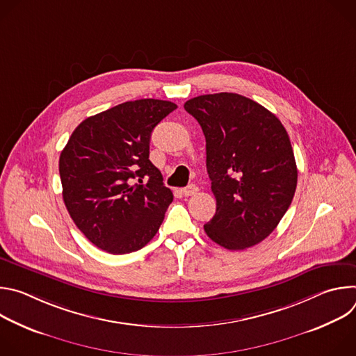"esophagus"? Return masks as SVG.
<instances>
[{
    "instance_id": "1",
    "label": "esophagus",
    "mask_w": 356,
    "mask_h": 356,
    "mask_svg": "<svg viewBox=\"0 0 356 356\" xmlns=\"http://www.w3.org/2000/svg\"><path fill=\"white\" fill-rule=\"evenodd\" d=\"M198 191V187L197 186H194V184H190V186H187V187H184L183 190H181V193H183V195H194L195 193Z\"/></svg>"
}]
</instances>
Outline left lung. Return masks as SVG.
<instances>
[{
  "label": "left lung",
  "mask_w": 356,
  "mask_h": 356,
  "mask_svg": "<svg viewBox=\"0 0 356 356\" xmlns=\"http://www.w3.org/2000/svg\"><path fill=\"white\" fill-rule=\"evenodd\" d=\"M184 110L206 136L207 172L217 200L206 234L229 250L262 242L286 214L297 186L284 127L269 110L235 92L194 97Z\"/></svg>",
  "instance_id": "obj_1"
}]
</instances>
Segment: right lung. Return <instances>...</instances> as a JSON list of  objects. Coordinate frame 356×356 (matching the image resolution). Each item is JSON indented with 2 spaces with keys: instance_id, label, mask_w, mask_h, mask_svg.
Returning a JSON list of instances; mask_svg holds the SVG:
<instances>
[{
  "instance_id": "obj_1",
  "label": "right lung",
  "mask_w": 356,
  "mask_h": 356,
  "mask_svg": "<svg viewBox=\"0 0 356 356\" xmlns=\"http://www.w3.org/2000/svg\"><path fill=\"white\" fill-rule=\"evenodd\" d=\"M177 106L143 98L86 118L59 159L65 206L86 238L113 255L143 248L173 201L149 161L154 128Z\"/></svg>"
}]
</instances>
